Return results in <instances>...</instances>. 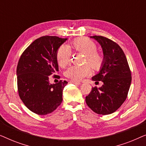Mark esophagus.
<instances>
[{
  "label": "esophagus",
  "mask_w": 146,
  "mask_h": 146,
  "mask_svg": "<svg viewBox=\"0 0 146 146\" xmlns=\"http://www.w3.org/2000/svg\"><path fill=\"white\" fill-rule=\"evenodd\" d=\"M70 82L72 83V84H77V85H80L81 84L80 82H77V81H75V80H71Z\"/></svg>",
  "instance_id": "esophagus-1"
}]
</instances>
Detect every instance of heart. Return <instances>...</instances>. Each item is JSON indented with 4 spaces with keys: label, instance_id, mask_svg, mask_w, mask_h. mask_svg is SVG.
Segmentation results:
<instances>
[{
    "label": "heart",
    "instance_id": "1",
    "mask_svg": "<svg viewBox=\"0 0 146 146\" xmlns=\"http://www.w3.org/2000/svg\"><path fill=\"white\" fill-rule=\"evenodd\" d=\"M72 46L76 50L85 55V62H88L93 68H97L102 62V58L96 52V44L86 38H79L73 41ZM70 50L67 45L59 48L56 54V60L58 65L62 68L68 64L70 58ZM90 72V67L87 65L72 66L66 71L65 75L73 80L80 81Z\"/></svg>",
    "mask_w": 146,
    "mask_h": 146
}]
</instances>
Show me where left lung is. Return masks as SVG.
Here are the masks:
<instances>
[{
  "mask_svg": "<svg viewBox=\"0 0 146 146\" xmlns=\"http://www.w3.org/2000/svg\"><path fill=\"white\" fill-rule=\"evenodd\" d=\"M90 37L100 44L104 55L100 70L92 80L102 81L103 85L92 88L86 97V102L98 114H110L126 99L131 82V72L125 54L118 44L101 36Z\"/></svg>",
  "mask_w": 146,
  "mask_h": 146,
  "instance_id": "obj_1",
  "label": "left lung"
}]
</instances>
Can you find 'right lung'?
<instances>
[{"label": "right lung", "instance_id": "obj_1", "mask_svg": "<svg viewBox=\"0 0 146 146\" xmlns=\"http://www.w3.org/2000/svg\"><path fill=\"white\" fill-rule=\"evenodd\" d=\"M68 38L45 36L35 40L21 55L17 68L19 96L38 115L52 113L62 102L66 81L50 84V76L58 71L56 54Z\"/></svg>", "mask_w": 146, "mask_h": 146}]
</instances>
